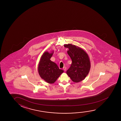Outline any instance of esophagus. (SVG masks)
Wrapping results in <instances>:
<instances>
[{"label":"esophagus","instance_id":"esophagus-1","mask_svg":"<svg viewBox=\"0 0 121 121\" xmlns=\"http://www.w3.org/2000/svg\"><path fill=\"white\" fill-rule=\"evenodd\" d=\"M63 69H64V70L65 71H66V67H63Z\"/></svg>","mask_w":121,"mask_h":121}]
</instances>
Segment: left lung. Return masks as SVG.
Here are the masks:
<instances>
[{
	"mask_svg": "<svg viewBox=\"0 0 121 121\" xmlns=\"http://www.w3.org/2000/svg\"><path fill=\"white\" fill-rule=\"evenodd\" d=\"M68 48L67 53L72 60L66 74L75 83L84 79L89 72L91 62L88 54L83 49L71 44H65Z\"/></svg>",
	"mask_w": 121,
	"mask_h": 121,
	"instance_id": "1",
	"label": "left lung"
}]
</instances>
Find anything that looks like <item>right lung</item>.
<instances>
[{
  "label": "right lung",
  "mask_w": 121,
  "mask_h": 121,
  "mask_svg": "<svg viewBox=\"0 0 121 121\" xmlns=\"http://www.w3.org/2000/svg\"><path fill=\"white\" fill-rule=\"evenodd\" d=\"M54 52H45L38 64V73L40 77L47 83L52 84L56 81L64 71L60 69L56 63L50 60Z\"/></svg>",
  "instance_id": "obj_1"
}]
</instances>
